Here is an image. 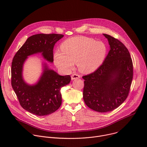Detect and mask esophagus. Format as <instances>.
I'll list each match as a JSON object with an SVG mask.
<instances>
[{
  "mask_svg": "<svg viewBox=\"0 0 147 147\" xmlns=\"http://www.w3.org/2000/svg\"><path fill=\"white\" fill-rule=\"evenodd\" d=\"M80 78V76L77 74H73L71 76V80H72L78 79V78Z\"/></svg>",
  "mask_w": 147,
  "mask_h": 147,
  "instance_id": "34e87169",
  "label": "esophagus"
}]
</instances>
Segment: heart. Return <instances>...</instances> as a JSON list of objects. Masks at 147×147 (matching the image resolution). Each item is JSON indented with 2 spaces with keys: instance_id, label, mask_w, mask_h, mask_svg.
<instances>
[{
  "instance_id": "heart-1",
  "label": "heart",
  "mask_w": 147,
  "mask_h": 147,
  "mask_svg": "<svg viewBox=\"0 0 147 147\" xmlns=\"http://www.w3.org/2000/svg\"><path fill=\"white\" fill-rule=\"evenodd\" d=\"M60 49L62 52L55 53L54 61L58 68L65 71H70L77 63L81 72H93L102 65L107 54L103 42L86 36L69 38L63 42Z\"/></svg>"
}]
</instances>
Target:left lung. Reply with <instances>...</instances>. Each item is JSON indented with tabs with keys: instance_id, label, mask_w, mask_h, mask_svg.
<instances>
[{
	"instance_id": "8db88e82",
	"label": "left lung",
	"mask_w": 147,
	"mask_h": 147,
	"mask_svg": "<svg viewBox=\"0 0 147 147\" xmlns=\"http://www.w3.org/2000/svg\"><path fill=\"white\" fill-rule=\"evenodd\" d=\"M110 51L102 65L94 73L82 76L83 99L87 106L98 112H111L127 98L133 80L130 53L117 39L103 34Z\"/></svg>"
}]
</instances>
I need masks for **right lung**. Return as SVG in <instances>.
<instances>
[{
    "instance_id": "right-lung-1",
    "label": "right lung",
    "mask_w": 147,
    "mask_h": 147,
    "mask_svg": "<svg viewBox=\"0 0 147 147\" xmlns=\"http://www.w3.org/2000/svg\"><path fill=\"white\" fill-rule=\"evenodd\" d=\"M63 35L39 34L30 36L14 55L11 63V86L20 105L37 116H46L57 111L61 104L60 90L70 83L69 75L60 76L44 64L43 71L34 85L25 82L23 65L28 56L41 53L47 61H53V48Z\"/></svg>"
}]
</instances>
